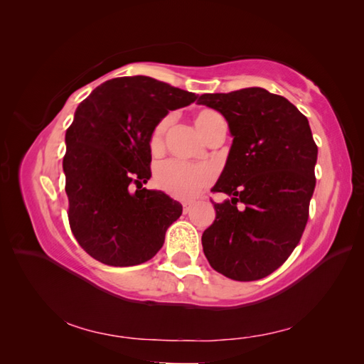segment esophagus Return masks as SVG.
Listing matches in <instances>:
<instances>
[{"label": "esophagus", "instance_id": "obj_1", "mask_svg": "<svg viewBox=\"0 0 364 364\" xmlns=\"http://www.w3.org/2000/svg\"><path fill=\"white\" fill-rule=\"evenodd\" d=\"M182 206H183V214H188L193 208V202H183Z\"/></svg>", "mask_w": 364, "mask_h": 364}]
</instances>
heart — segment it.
Segmentation results:
<instances>
[{"label": "heart", "instance_id": "b5f03b06", "mask_svg": "<svg viewBox=\"0 0 364 364\" xmlns=\"http://www.w3.org/2000/svg\"><path fill=\"white\" fill-rule=\"evenodd\" d=\"M217 118H220V114L213 111V109H203V111L196 115V126L202 136ZM170 123L171 117H165L159 121L151 134V149H158L161 146ZM155 181L162 191L176 197V199L190 200L211 183L213 171L211 168L203 167V165H191L183 161L168 159L161 162L156 167Z\"/></svg>", "mask_w": 364, "mask_h": 364}]
</instances>
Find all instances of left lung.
Wrapping results in <instances>:
<instances>
[{
  "label": "left lung",
  "mask_w": 364,
  "mask_h": 364,
  "mask_svg": "<svg viewBox=\"0 0 364 364\" xmlns=\"http://www.w3.org/2000/svg\"><path fill=\"white\" fill-rule=\"evenodd\" d=\"M197 102L222 114L234 138L213 188L230 200L214 202L215 220L202 235L205 257L230 279L266 278L290 257L306 225L317 161L310 124L287 98L262 87Z\"/></svg>",
  "instance_id": "8db88e82"
}]
</instances>
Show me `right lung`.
<instances>
[{
    "instance_id": "right-lung-1",
    "label": "right lung",
    "mask_w": 364,
    "mask_h": 364,
    "mask_svg": "<svg viewBox=\"0 0 364 364\" xmlns=\"http://www.w3.org/2000/svg\"><path fill=\"white\" fill-rule=\"evenodd\" d=\"M196 94L147 75L97 86L77 106L63 158L68 218L86 253L107 266L146 262L162 247L182 205L150 179V139L159 121Z\"/></svg>"
}]
</instances>
